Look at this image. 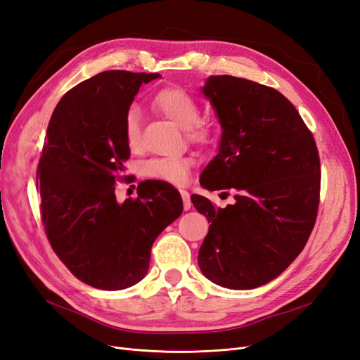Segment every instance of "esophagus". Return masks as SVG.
<instances>
[{"label": "esophagus", "instance_id": "esophagus-1", "mask_svg": "<svg viewBox=\"0 0 360 360\" xmlns=\"http://www.w3.org/2000/svg\"><path fill=\"white\" fill-rule=\"evenodd\" d=\"M180 195H181V198H183V208H184V211L191 210V207H192V200H191V195H189V192H188V191H184V189H181V191H180Z\"/></svg>", "mask_w": 360, "mask_h": 360}]
</instances>
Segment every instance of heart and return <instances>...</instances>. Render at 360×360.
Wrapping results in <instances>:
<instances>
[{"instance_id": "heart-1", "label": "heart", "mask_w": 360, "mask_h": 360, "mask_svg": "<svg viewBox=\"0 0 360 360\" xmlns=\"http://www.w3.org/2000/svg\"><path fill=\"white\" fill-rule=\"evenodd\" d=\"M153 106L164 113L168 120L183 128L186 136L195 143H208L212 137L211 127L199 121V105L196 98L183 89H164L153 97ZM124 136L127 145L131 149L140 145V121L137 110L131 109L125 115ZM195 165L193 156L174 155L155 158L143 167V174L153 180L171 184H184L189 179Z\"/></svg>"}]
</instances>
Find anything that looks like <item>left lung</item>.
Returning a JSON list of instances; mask_svg holds the SVG:
<instances>
[{
  "mask_svg": "<svg viewBox=\"0 0 360 360\" xmlns=\"http://www.w3.org/2000/svg\"><path fill=\"white\" fill-rule=\"evenodd\" d=\"M200 91L223 131L199 181L208 191H233L236 202L215 208L192 195L211 223L198 264L224 288L252 290L278 278L311 233L321 191L318 148L294 105L275 89L211 75Z\"/></svg>",
  "mask_w": 360,
  "mask_h": 360,
  "instance_id": "obj_1",
  "label": "left lung"
}]
</instances>
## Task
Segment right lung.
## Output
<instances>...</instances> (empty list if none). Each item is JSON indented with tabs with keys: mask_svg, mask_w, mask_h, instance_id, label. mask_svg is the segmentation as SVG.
<instances>
[{
	"mask_svg": "<svg viewBox=\"0 0 360 360\" xmlns=\"http://www.w3.org/2000/svg\"><path fill=\"white\" fill-rule=\"evenodd\" d=\"M160 74L105 70L69 90L57 103L39 158L37 184L42 224L53 251L72 275L106 291L146 276L150 250L183 211L172 186L143 181L137 199L120 204L130 146L124 120L141 84Z\"/></svg>",
	"mask_w": 360,
	"mask_h": 360,
	"instance_id": "1",
	"label": "right lung"
}]
</instances>
